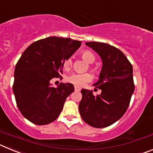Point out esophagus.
<instances>
[{"mask_svg": "<svg viewBox=\"0 0 153 153\" xmlns=\"http://www.w3.org/2000/svg\"><path fill=\"white\" fill-rule=\"evenodd\" d=\"M74 90H75V91H79V90H80V89H79V87H76V86H75V87H74Z\"/></svg>", "mask_w": 153, "mask_h": 153, "instance_id": "esophagus-1", "label": "esophagus"}]
</instances>
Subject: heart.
I'll return each instance as SVG.
<instances>
[{"label": "heart", "mask_w": 153, "mask_h": 153, "mask_svg": "<svg viewBox=\"0 0 153 153\" xmlns=\"http://www.w3.org/2000/svg\"><path fill=\"white\" fill-rule=\"evenodd\" d=\"M80 57L83 59V60L88 63H93L96 60V56L94 55L92 51H88V50H85L80 53ZM73 66V60L71 58H67L63 60V67L65 70H70L72 68ZM89 69L91 71H93L94 74L97 76L100 75V69L97 68L96 67H93L90 65L89 66ZM92 76L90 74H73L67 76L66 81L67 83H70L73 84L74 86H76V87H80L83 86V85L86 84V83H88L91 80Z\"/></svg>", "instance_id": "obj_1"}]
</instances>
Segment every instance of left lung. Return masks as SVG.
Segmentation results:
<instances>
[{"mask_svg": "<svg viewBox=\"0 0 153 153\" xmlns=\"http://www.w3.org/2000/svg\"><path fill=\"white\" fill-rule=\"evenodd\" d=\"M100 56L102 68L100 79L94 86L102 90L94 96L83 89L79 104L80 116L86 123L95 128H104L120 120L128 109L134 92L132 67L122 51L100 42L86 43Z\"/></svg>", "mask_w": 153, "mask_h": 153, "instance_id": "1", "label": "left lung"}]
</instances>
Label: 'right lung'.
I'll return each instance as SVG.
<instances>
[{
    "label": "right lung",
    "mask_w": 153,
    "mask_h": 153,
    "mask_svg": "<svg viewBox=\"0 0 153 153\" xmlns=\"http://www.w3.org/2000/svg\"><path fill=\"white\" fill-rule=\"evenodd\" d=\"M80 44L70 38L50 36L33 42L23 53L16 64L13 91L19 110L30 122L47 125L59 117L74 87L62 83L51 86V80L61 77L63 60Z\"/></svg>",
    "instance_id": "obj_1"
}]
</instances>
